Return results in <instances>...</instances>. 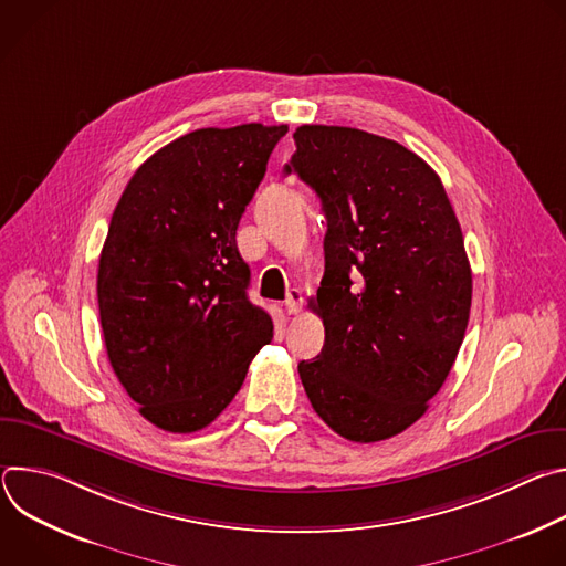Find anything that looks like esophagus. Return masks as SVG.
<instances>
[{
	"instance_id": "esophagus-1",
	"label": "esophagus",
	"mask_w": 566,
	"mask_h": 566,
	"mask_svg": "<svg viewBox=\"0 0 566 566\" xmlns=\"http://www.w3.org/2000/svg\"><path fill=\"white\" fill-rule=\"evenodd\" d=\"M284 306H286V313H289V315H295V313L300 311V306H302V293H300L297 289H291V291L286 293Z\"/></svg>"
}]
</instances>
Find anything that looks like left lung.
<instances>
[{
    "mask_svg": "<svg viewBox=\"0 0 566 566\" xmlns=\"http://www.w3.org/2000/svg\"><path fill=\"white\" fill-rule=\"evenodd\" d=\"M284 172L327 217L325 277L313 311L325 347L297 365L315 415L374 443L419 421L465 336L472 273L439 175L396 140L302 125Z\"/></svg>",
    "mask_w": 566,
    "mask_h": 566,
    "instance_id": "1",
    "label": "left lung"
}]
</instances>
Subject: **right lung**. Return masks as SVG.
<instances>
[{"mask_svg": "<svg viewBox=\"0 0 566 566\" xmlns=\"http://www.w3.org/2000/svg\"><path fill=\"white\" fill-rule=\"evenodd\" d=\"M286 125L190 132L151 154L112 214L98 264L105 347L138 412L197 432L239 391L273 338L249 300L237 226Z\"/></svg>", "mask_w": 566, "mask_h": 566, "instance_id": "obj_1", "label": "right lung"}]
</instances>
